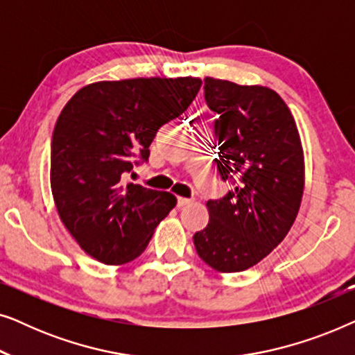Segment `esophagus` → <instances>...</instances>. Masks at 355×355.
<instances>
[{
  "instance_id": "1",
  "label": "esophagus",
  "mask_w": 355,
  "mask_h": 355,
  "mask_svg": "<svg viewBox=\"0 0 355 355\" xmlns=\"http://www.w3.org/2000/svg\"><path fill=\"white\" fill-rule=\"evenodd\" d=\"M191 202H192L191 198H186V197H178V207H179V208H182V207L189 205V203H191Z\"/></svg>"
}]
</instances>
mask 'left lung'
I'll use <instances>...</instances> for the list:
<instances>
[{"instance_id":"obj_1","label":"left lung","mask_w":355,"mask_h":355,"mask_svg":"<svg viewBox=\"0 0 355 355\" xmlns=\"http://www.w3.org/2000/svg\"><path fill=\"white\" fill-rule=\"evenodd\" d=\"M205 101L215 111L216 168L232 184L208 200L210 221L193 234L200 259L221 273L259 263L288 234L304 191V153L297 125L268 87L205 77Z\"/></svg>"}]
</instances>
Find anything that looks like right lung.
<instances>
[{
	"label": "right lung",
	"instance_id": "right-lung-1",
	"mask_svg": "<svg viewBox=\"0 0 355 355\" xmlns=\"http://www.w3.org/2000/svg\"><path fill=\"white\" fill-rule=\"evenodd\" d=\"M200 85L198 77L96 82L62 108L51 140V192L61 221L95 260L137 259L176 205L173 193L124 179L148 162L158 129L189 108Z\"/></svg>",
	"mask_w": 355,
	"mask_h": 355
}]
</instances>
